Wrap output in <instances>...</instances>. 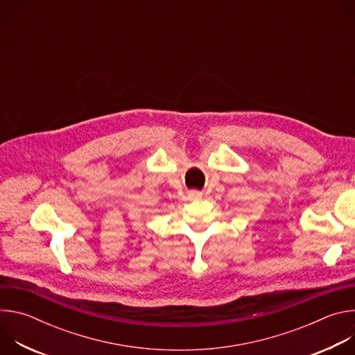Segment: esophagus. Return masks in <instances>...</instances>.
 I'll list each match as a JSON object with an SVG mask.
<instances>
[{"mask_svg": "<svg viewBox=\"0 0 355 355\" xmlns=\"http://www.w3.org/2000/svg\"><path fill=\"white\" fill-rule=\"evenodd\" d=\"M188 196H189L191 199L198 200V199H202V192H199V191H191V192L188 193Z\"/></svg>", "mask_w": 355, "mask_h": 355, "instance_id": "1", "label": "esophagus"}]
</instances>
